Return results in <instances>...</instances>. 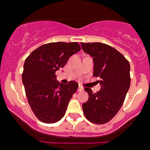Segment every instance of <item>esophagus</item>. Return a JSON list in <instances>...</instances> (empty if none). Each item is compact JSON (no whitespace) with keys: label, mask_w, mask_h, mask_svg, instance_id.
Returning <instances> with one entry per match:
<instances>
[{"label":"esophagus","mask_w":150,"mask_h":150,"mask_svg":"<svg viewBox=\"0 0 150 150\" xmlns=\"http://www.w3.org/2000/svg\"><path fill=\"white\" fill-rule=\"evenodd\" d=\"M78 91H84V88H83V86H79V88H78Z\"/></svg>","instance_id":"34e87169"}]
</instances>
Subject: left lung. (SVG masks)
<instances>
[{
	"instance_id": "obj_1",
	"label": "left lung",
	"mask_w": 150,
	"mask_h": 150,
	"mask_svg": "<svg viewBox=\"0 0 150 150\" xmlns=\"http://www.w3.org/2000/svg\"><path fill=\"white\" fill-rule=\"evenodd\" d=\"M82 49L93 59L94 76L100 78V90L88 93V101L83 104L84 115L95 124L108 122L116 115L130 88V64L111 46L102 43H81Z\"/></svg>"
}]
</instances>
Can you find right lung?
Masks as SVG:
<instances>
[{
	"label": "right lung",
	"mask_w": 150,
	"mask_h": 150,
	"mask_svg": "<svg viewBox=\"0 0 150 150\" xmlns=\"http://www.w3.org/2000/svg\"><path fill=\"white\" fill-rule=\"evenodd\" d=\"M80 50L76 42L46 43L33 51L26 59L22 83L30 108L41 122L55 123L65 114L78 83H59L55 72L64 67L69 58Z\"/></svg>",
	"instance_id": "right-lung-1"
}]
</instances>
